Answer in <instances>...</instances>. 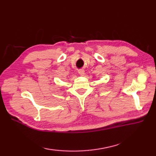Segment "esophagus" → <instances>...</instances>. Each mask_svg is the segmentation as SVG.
<instances>
[{
    "instance_id": "esophagus-1",
    "label": "esophagus",
    "mask_w": 156,
    "mask_h": 156,
    "mask_svg": "<svg viewBox=\"0 0 156 156\" xmlns=\"http://www.w3.org/2000/svg\"><path fill=\"white\" fill-rule=\"evenodd\" d=\"M78 74L80 76H84V69H80V70H78Z\"/></svg>"
}]
</instances>
